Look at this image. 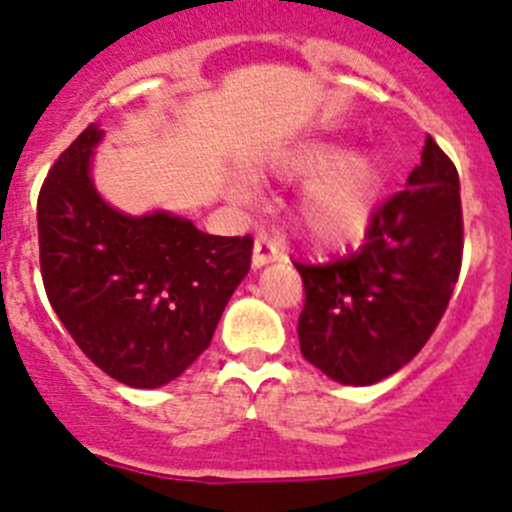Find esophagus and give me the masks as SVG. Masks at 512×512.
Instances as JSON below:
<instances>
[{
    "label": "esophagus",
    "instance_id": "obj_1",
    "mask_svg": "<svg viewBox=\"0 0 512 512\" xmlns=\"http://www.w3.org/2000/svg\"><path fill=\"white\" fill-rule=\"evenodd\" d=\"M280 257V247L270 234H257L255 239V250H252V265L262 267L267 262H273Z\"/></svg>",
    "mask_w": 512,
    "mask_h": 512
}]
</instances>
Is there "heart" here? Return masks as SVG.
Returning a JSON list of instances; mask_svg holds the SVG:
<instances>
[{"mask_svg": "<svg viewBox=\"0 0 512 512\" xmlns=\"http://www.w3.org/2000/svg\"><path fill=\"white\" fill-rule=\"evenodd\" d=\"M285 170L293 176H319L301 201L303 229L321 245H344L370 224L382 173L367 155L342 158V147L313 142L290 155Z\"/></svg>", "mask_w": 512, "mask_h": 512, "instance_id": "b5f03b06", "label": "heart"}]
</instances>
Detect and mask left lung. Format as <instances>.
<instances>
[{
    "mask_svg": "<svg viewBox=\"0 0 512 512\" xmlns=\"http://www.w3.org/2000/svg\"><path fill=\"white\" fill-rule=\"evenodd\" d=\"M459 176L426 137L408 188L370 216L365 245L329 262H293L303 280L301 354L331 380L372 385L431 339L462 270Z\"/></svg>",
    "mask_w": 512,
    "mask_h": 512,
    "instance_id": "obj_1",
    "label": "left lung"
}]
</instances>
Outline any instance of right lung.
Masks as SVG:
<instances>
[{
  "label": "right lung",
  "instance_id": "obj_1",
  "mask_svg": "<svg viewBox=\"0 0 512 512\" xmlns=\"http://www.w3.org/2000/svg\"><path fill=\"white\" fill-rule=\"evenodd\" d=\"M101 130L89 124L38 196L40 275L73 342L132 388L176 380L211 344L252 262V237H214L170 214L127 216L89 178Z\"/></svg>",
  "mask_w": 512,
  "mask_h": 512
}]
</instances>
